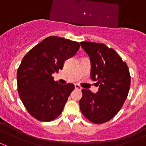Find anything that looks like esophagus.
I'll use <instances>...</instances> for the list:
<instances>
[{
    "label": "esophagus",
    "instance_id": "obj_1",
    "mask_svg": "<svg viewBox=\"0 0 146 146\" xmlns=\"http://www.w3.org/2000/svg\"><path fill=\"white\" fill-rule=\"evenodd\" d=\"M75 88H76V89H77V90H81L82 89L81 87H80L79 85H78V84H76V85H75Z\"/></svg>",
    "mask_w": 146,
    "mask_h": 146
}]
</instances>
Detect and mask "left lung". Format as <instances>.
Listing matches in <instances>:
<instances>
[{
    "label": "left lung",
    "instance_id": "obj_1",
    "mask_svg": "<svg viewBox=\"0 0 146 146\" xmlns=\"http://www.w3.org/2000/svg\"><path fill=\"white\" fill-rule=\"evenodd\" d=\"M80 45L90 58L91 79L99 86L95 94L82 90L80 111L91 122L100 124L114 118L123 107L130 89V73L113 48L96 42H82Z\"/></svg>",
    "mask_w": 146,
    "mask_h": 146
}]
</instances>
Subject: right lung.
Masks as SVG:
<instances>
[{"instance_id": "1", "label": "right lung", "mask_w": 146, "mask_h": 146, "mask_svg": "<svg viewBox=\"0 0 146 146\" xmlns=\"http://www.w3.org/2000/svg\"><path fill=\"white\" fill-rule=\"evenodd\" d=\"M79 48L78 42L50 36L23 57L17 72V91L34 118L48 122L61 114L75 86L55 82L52 74L62 69L64 61L74 56Z\"/></svg>"}]
</instances>
